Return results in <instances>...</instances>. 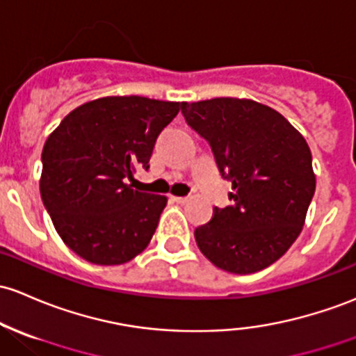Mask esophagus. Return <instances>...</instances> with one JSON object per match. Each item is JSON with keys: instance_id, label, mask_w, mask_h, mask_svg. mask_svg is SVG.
Returning a JSON list of instances; mask_svg holds the SVG:
<instances>
[{"instance_id": "34e87169", "label": "esophagus", "mask_w": 356, "mask_h": 356, "mask_svg": "<svg viewBox=\"0 0 356 356\" xmlns=\"http://www.w3.org/2000/svg\"><path fill=\"white\" fill-rule=\"evenodd\" d=\"M171 200H173L175 204L183 205V204H186V202H188V198H186V197H171Z\"/></svg>"}]
</instances>
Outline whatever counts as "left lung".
I'll return each mask as SVG.
<instances>
[{"instance_id":"obj_1","label":"left lung","mask_w":356,"mask_h":356,"mask_svg":"<svg viewBox=\"0 0 356 356\" xmlns=\"http://www.w3.org/2000/svg\"><path fill=\"white\" fill-rule=\"evenodd\" d=\"M186 122L209 140L231 207L213 209L195 241L217 268L250 275L282 258L299 238L316 192L304 136L268 105L220 97L181 103Z\"/></svg>"}]
</instances>
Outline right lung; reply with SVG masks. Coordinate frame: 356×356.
<instances>
[{
    "label": "right lung",
    "instance_id": "1",
    "mask_svg": "<svg viewBox=\"0 0 356 356\" xmlns=\"http://www.w3.org/2000/svg\"><path fill=\"white\" fill-rule=\"evenodd\" d=\"M181 103L103 97L76 106L45 140L40 197L57 234L95 265H124L143 253L166 207L164 195L129 185L149 168L161 131Z\"/></svg>",
    "mask_w": 356,
    "mask_h": 356
}]
</instances>
